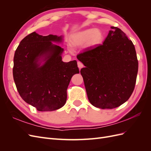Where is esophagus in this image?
Segmentation results:
<instances>
[{
  "label": "esophagus",
  "instance_id": "1",
  "mask_svg": "<svg viewBox=\"0 0 151 151\" xmlns=\"http://www.w3.org/2000/svg\"><path fill=\"white\" fill-rule=\"evenodd\" d=\"M77 65H78V67H79V69H81V68H83V66H84L83 63H82L81 62H77Z\"/></svg>",
  "mask_w": 151,
  "mask_h": 151
}]
</instances>
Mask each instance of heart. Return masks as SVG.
<instances>
[{
    "mask_svg": "<svg viewBox=\"0 0 151 151\" xmlns=\"http://www.w3.org/2000/svg\"><path fill=\"white\" fill-rule=\"evenodd\" d=\"M104 38L103 32L99 29L88 28L76 32L72 35L71 44L74 47H81L85 45L87 48L98 47L102 44ZM68 51L73 52L71 48Z\"/></svg>",
    "mask_w": 151,
    "mask_h": 151,
    "instance_id": "1",
    "label": "heart"
}]
</instances>
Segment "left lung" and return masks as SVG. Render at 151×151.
I'll list each match as a JSON object with an SVG mask.
<instances>
[{
    "mask_svg": "<svg viewBox=\"0 0 151 151\" xmlns=\"http://www.w3.org/2000/svg\"><path fill=\"white\" fill-rule=\"evenodd\" d=\"M103 45L77 56L91 104L101 109L120 106L133 93L138 72L135 47L125 33L111 27Z\"/></svg>",
    "mask_w": 151,
    "mask_h": 151,
    "instance_id": "1",
    "label": "left lung"
}]
</instances>
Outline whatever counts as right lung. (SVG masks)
I'll list each match as a JSON object with an SVG mask.
<instances>
[{
	"label": "right lung",
	"instance_id": "obj_1",
	"mask_svg": "<svg viewBox=\"0 0 151 151\" xmlns=\"http://www.w3.org/2000/svg\"><path fill=\"white\" fill-rule=\"evenodd\" d=\"M63 36L33 32L21 40L14 57L13 77L24 101L40 111L64 106L72 76L79 74L76 60L62 61ZM56 42L58 45L54 44Z\"/></svg>",
	"mask_w": 151,
	"mask_h": 151
}]
</instances>
